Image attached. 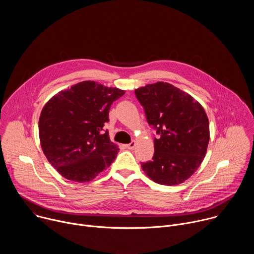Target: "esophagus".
<instances>
[{
  "instance_id": "obj_1",
  "label": "esophagus",
  "mask_w": 254,
  "mask_h": 254,
  "mask_svg": "<svg viewBox=\"0 0 254 254\" xmlns=\"http://www.w3.org/2000/svg\"><path fill=\"white\" fill-rule=\"evenodd\" d=\"M134 147H135V141H131V142L126 144V148L128 150H132Z\"/></svg>"
}]
</instances>
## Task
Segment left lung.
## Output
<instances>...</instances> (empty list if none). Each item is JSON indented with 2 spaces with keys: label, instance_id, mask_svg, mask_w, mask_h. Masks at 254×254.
I'll list each match as a JSON object with an SVG mask.
<instances>
[{
  "label": "left lung",
  "instance_id": "left-lung-1",
  "mask_svg": "<svg viewBox=\"0 0 254 254\" xmlns=\"http://www.w3.org/2000/svg\"><path fill=\"white\" fill-rule=\"evenodd\" d=\"M147 121L157 129L152 161L141 163L146 175L160 185L185 182L200 167L207 152L210 130L203 106L190 94L159 81L136 88Z\"/></svg>",
  "mask_w": 254,
  "mask_h": 254
}]
</instances>
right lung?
<instances>
[{"instance_id":"obj_1","label":"right lung","mask_w":254,"mask_h":254,"mask_svg":"<svg viewBox=\"0 0 254 254\" xmlns=\"http://www.w3.org/2000/svg\"><path fill=\"white\" fill-rule=\"evenodd\" d=\"M120 88L82 81L52 96L39 118V137L48 162L67 180L85 183L107 169L119 146L103 131Z\"/></svg>"}]
</instances>
